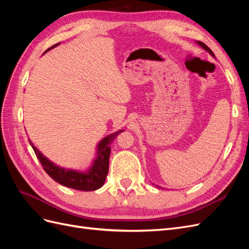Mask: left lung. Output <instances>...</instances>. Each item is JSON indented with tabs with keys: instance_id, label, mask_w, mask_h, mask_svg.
I'll return each instance as SVG.
<instances>
[{
	"instance_id": "8db88e82",
	"label": "left lung",
	"mask_w": 249,
	"mask_h": 249,
	"mask_svg": "<svg viewBox=\"0 0 249 249\" xmlns=\"http://www.w3.org/2000/svg\"><path fill=\"white\" fill-rule=\"evenodd\" d=\"M197 43L199 44V46L202 48V49H205L207 52H209L210 53V54L211 55H212V56H214V53L212 52V51H211V49L210 48H208L207 46H206V44L205 43H203V42H201V41H197Z\"/></svg>"
}]
</instances>
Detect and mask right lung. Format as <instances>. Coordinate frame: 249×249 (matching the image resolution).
Wrapping results in <instances>:
<instances>
[{
    "mask_svg": "<svg viewBox=\"0 0 249 249\" xmlns=\"http://www.w3.org/2000/svg\"><path fill=\"white\" fill-rule=\"evenodd\" d=\"M59 43H56L55 46L51 47L46 52L51 49L57 47ZM124 130L117 131L113 133L106 138L100 141L97 144V152L95 160L93 161L92 166L87 171H78L72 169H67L60 167L55 163L50 161L47 157H44L38 149H37L33 143L29 140L30 144L34 149V153L37 157V159L41 163V166L48 175L56 180L57 183L61 184L65 187L72 188V189L81 190V191H93L101 188L105 180H106L108 171H109V158L111 153V143L116 138L119 133H122Z\"/></svg>",
    "mask_w": 249,
    "mask_h": 249,
    "instance_id": "right-lung-1",
    "label": "right lung"
}]
</instances>
